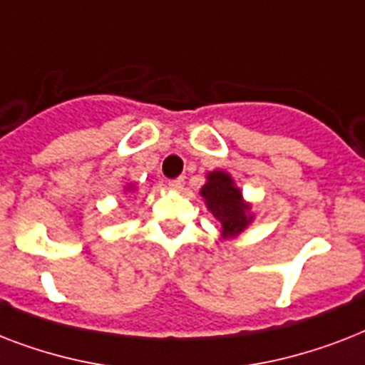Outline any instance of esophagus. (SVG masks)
<instances>
[{
	"label": "esophagus",
	"instance_id": "34e87169",
	"mask_svg": "<svg viewBox=\"0 0 365 365\" xmlns=\"http://www.w3.org/2000/svg\"><path fill=\"white\" fill-rule=\"evenodd\" d=\"M183 183H185V180H183V178H176V180H170V187L176 189V191H182Z\"/></svg>",
	"mask_w": 365,
	"mask_h": 365
}]
</instances>
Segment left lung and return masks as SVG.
<instances>
[{
	"instance_id": "left-lung-1",
	"label": "left lung",
	"mask_w": 365,
	"mask_h": 365,
	"mask_svg": "<svg viewBox=\"0 0 365 365\" xmlns=\"http://www.w3.org/2000/svg\"><path fill=\"white\" fill-rule=\"evenodd\" d=\"M200 195L205 197L208 210L222 222L223 237L239 235L252 222L250 206L244 205L242 195L225 172H212L206 185L200 189Z\"/></svg>"
}]
</instances>
